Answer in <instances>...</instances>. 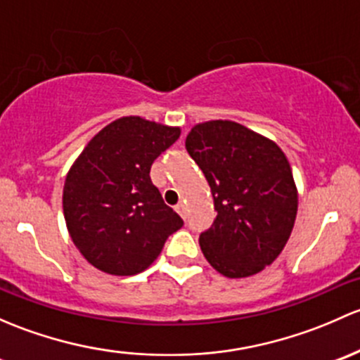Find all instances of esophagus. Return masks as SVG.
Masks as SVG:
<instances>
[{
  "mask_svg": "<svg viewBox=\"0 0 360 360\" xmlns=\"http://www.w3.org/2000/svg\"><path fill=\"white\" fill-rule=\"evenodd\" d=\"M175 210L179 211V214L181 218H185V214H187V205H185V202H179Z\"/></svg>",
  "mask_w": 360,
  "mask_h": 360,
  "instance_id": "esophagus-1",
  "label": "esophagus"
}]
</instances>
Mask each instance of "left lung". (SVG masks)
I'll return each instance as SVG.
<instances>
[{
    "label": "left lung",
    "mask_w": 360,
    "mask_h": 360,
    "mask_svg": "<svg viewBox=\"0 0 360 360\" xmlns=\"http://www.w3.org/2000/svg\"><path fill=\"white\" fill-rule=\"evenodd\" d=\"M213 194V225L199 236L202 255L231 279L262 272L281 255L298 211L288 158L272 140L234 121L195 124L185 140Z\"/></svg>",
    "instance_id": "8db88e82"
}]
</instances>
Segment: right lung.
<instances>
[{
	"mask_svg": "<svg viewBox=\"0 0 360 360\" xmlns=\"http://www.w3.org/2000/svg\"><path fill=\"white\" fill-rule=\"evenodd\" d=\"M180 128L139 116L112 121L88 142L64 184V217L74 246L95 269L135 276L161 253L184 220L165 205L150 166Z\"/></svg>",
	"mask_w": 360,
	"mask_h": 360,
	"instance_id": "right-lung-1",
	"label": "right lung"
}]
</instances>
